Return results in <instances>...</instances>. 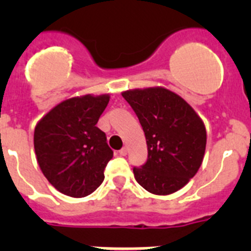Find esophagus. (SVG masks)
I'll return each instance as SVG.
<instances>
[{
    "mask_svg": "<svg viewBox=\"0 0 251 251\" xmlns=\"http://www.w3.org/2000/svg\"><path fill=\"white\" fill-rule=\"evenodd\" d=\"M127 153H128V148L127 147H123L122 150H119V154L121 156H127Z\"/></svg>",
    "mask_w": 251,
    "mask_h": 251,
    "instance_id": "1",
    "label": "esophagus"
}]
</instances>
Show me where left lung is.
<instances>
[{"instance_id": "8db88e82", "label": "left lung", "mask_w": 251, "mask_h": 251, "mask_svg": "<svg viewBox=\"0 0 251 251\" xmlns=\"http://www.w3.org/2000/svg\"><path fill=\"white\" fill-rule=\"evenodd\" d=\"M122 95L138 117L147 141V161L133 167L137 182L154 195L178 191L202 163V121L181 97L165 88L128 90Z\"/></svg>"}]
</instances>
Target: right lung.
<instances>
[{
    "mask_svg": "<svg viewBox=\"0 0 251 251\" xmlns=\"http://www.w3.org/2000/svg\"><path fill=\"white\" fill-rule=\"evenodd\" d=\"M108 103L109 95L68 99L37 123V162L44 176L61 194L88 196L103 182L113 151L97 123Z\"/></svg>",
    "mask_w": 251,
    "mask_h": 251,
    "instance_id": "obj_1",
    "label": "right lung"
}]
</instances>
